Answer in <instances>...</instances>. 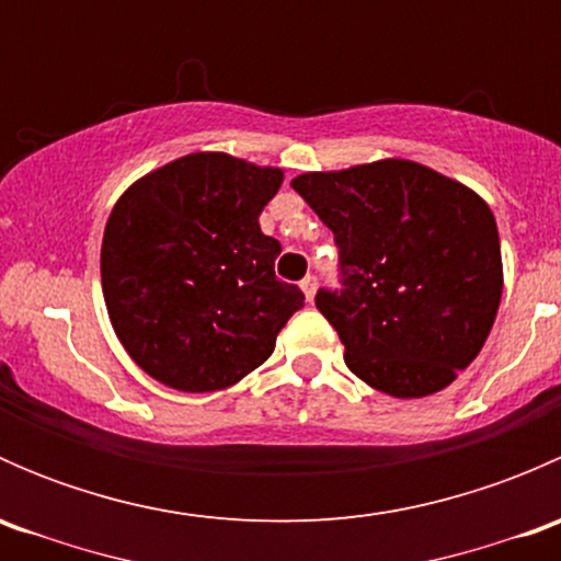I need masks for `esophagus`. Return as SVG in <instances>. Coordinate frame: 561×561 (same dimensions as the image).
Segmentation results:
<instances>
[{
    "label": "esophagus",
    "mask_w": 561,
    "mask_h": 561,
    "mask_svg": "<svg viewBox=\"0 0 561 561\" xmlns=\"http://www.w3.org/2000/svg\"><path fill=\"white\" fill-rule=\"evenodd\" d=\"M301 290H304V296H307V301L312 304L314 296H317V279H314V276H307V279L301 282Z\"/></svg>",
    "instance_id": "esophagus-1"
}]
</instances>
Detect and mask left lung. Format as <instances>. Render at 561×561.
<instances>
[{"instance_id":"left-lung-1","label":"left lung","mask_w":561,"mask_h":561,"mask_svg":"<svg viewBox=\"0 0 561 561\" xmlns=\"http://www.w3.org/2000/svg\"><path fill=\"white\" fill-rule=\"evenodd\" d=\"M290 186L336 236L344 290L317 293V309L347 369L393 399L448 388L483 350L505 287L489 203L399 157Z\"/></svg>"}]
</instances>
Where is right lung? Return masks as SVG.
Wrapping results in <instances>:
<instances>
[{
  "instance_id": "right-lung-1",
  "label": "right lung",
  "mask_w": 561,
  "mask_h": 561,
  "mask_svg": "<svg viewBox=\"0 0 561 561\" xmlns=\"http://www.w3.org/2000/svg\"><path fill=\"white\" fill-rule=\"evenodd\" d=\"M285 171L195 151L122 192L100 249L105 309L129 358L162 386L211 393L271 358L304 293L279 282L260 214Z\"/></svg>"
}]
</instances>
